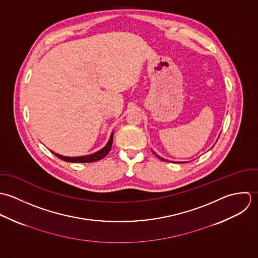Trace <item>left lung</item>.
I'll return each instance as SVG.
<instances>
[{"mask_svg": "<svg viewBox=\"0 0 258 258\" xmlns=\"http://www.w3.org/2000/svg\"><path fill=\"white\" fill-rule=\"evenodd\" d=\"M156 155V156H157V157H158V158H160V159H161V160H165V159H163V158H161V157H160V156H158V155Z\"/></svg>", "mask_w": 258, "mask_h": 258, "instance_id": "1", "label": "left lung"}]
</instances>
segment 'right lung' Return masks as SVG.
I'll return each instance as SVG.
<instances>
[{
  "label": "right lung",
  "instance_id": "obj_1",
  "mask_svg": "<svg viewBox=\"0 0 258 258\" xmlns=\"http://www.w3.org/2000/svg\"><path fill=\"white\" fill-rule=\"evenodd\" d=\"M112 137L113 134L110 136L108 143L106 144V146L102 149L101 151L93 154V155H85V156H79V157H68V156H63V155H57L52 153L53 155H56L59 159L63 160V161H69V162H94V161H98L100 159L103 158L105 155H107L111 149V145H112Z\"/></svg>",
  "mask_w": 258,
  "mask_h": 258
}]
</instances>
